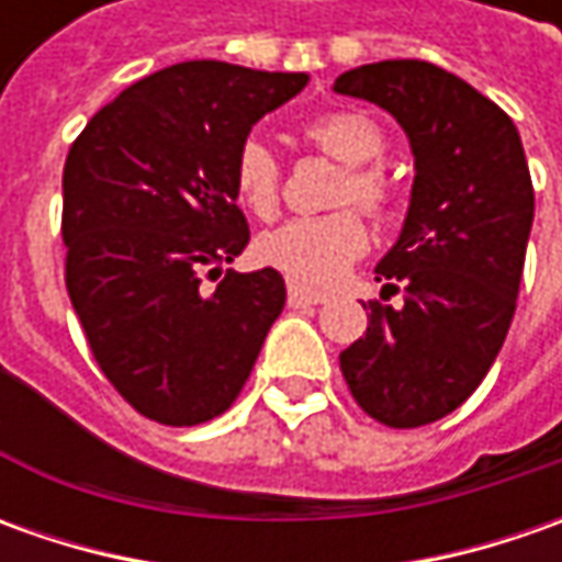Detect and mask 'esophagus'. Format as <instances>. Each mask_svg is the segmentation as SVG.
Masks as SVG:
<instances>
[{"label":"esophagus","mask_w":562,"mask_h":562,"mask_svg":"<svg viewBox=\"0 0 562 562\" xmlns=\"http://www.w3.org/2000/svg\"><path fill=\"white\" fill-rule=\"evenodd\" d=\"M325 300H328L325 293L306 291V288H300V284H291V288H288V306H293V310H306V306H318V303H325Z\"/></svg>","instance_id":"esophagus-1"}]
</instances>
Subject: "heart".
<instances>
[{"label": "heart", "instance_id": "b5f03b06", "mask_svg": "<svg viewBox=\"0 0 562 562\" xmlns=\"http://www.w3.org/2000/svg\"><path fill=\"white\" fill-rule=\"evenodd\" d=\"M306 143L318 153L347 165L337 184L335 203H357L369 215H384L394 203V184L375 165L384 153V134L375 121L357 109H337L313 119L303 127ZM234 193L256 218L269 222L281 203V162L269 146L256 137L240 143L234 156ZM369 247V231L353 209H337L328 215L291 218L256 240L262 266L281 271L293 284L322 288L340 278Z\"/></svg>", "mask_w": 562, "mask_h": 562}]
</instances>
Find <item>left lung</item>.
I'll use <instances>...</instances> for the list:
<instances>
[{
	"instance_id": "8db88e82",
	"label": "left lung",
	"mask_w": 562,
	"mask_h": 562,
	"mask_svg": "<svg viewBox=\"0 0 562 562\" xmlns=\"http://www.w3.org/2000/svg\"><path fill=\"white\" fill-rule=\"evenodd\" d=\"M337 93L375 102L406 131L416 178L397 244L375 266L369 328L340 353L359 406L387 428L453 413L497 359L526 266L535 190L509 115L419 58L359 65Z\"/></svg>"
}]
</instances>
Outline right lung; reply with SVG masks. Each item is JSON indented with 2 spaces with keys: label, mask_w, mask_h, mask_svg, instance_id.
I'll list each match as a JSON object with an SVG mask.
<instances>
[{
  "label": "right lung",
  "mask_w": 562,
  "mask_h": 562,
  "mask_svg": "<svg viewBox=\"0 0 562 562\" xmlns=\"http://www.w3.org/2000/svg\"><path fill=\"white\" fill-rule=\"evenodd\" d=\"M306 80L181 61L102 105L68 149V296L99 369L146 419L222 416L284 310L278 271L222 274V266L249 244L234 156L252 124ZM203 273L223 278L212 294Z\"/></svg>",
  "instance_id": "1"
}]
</instances>
